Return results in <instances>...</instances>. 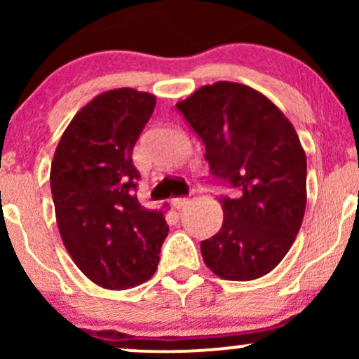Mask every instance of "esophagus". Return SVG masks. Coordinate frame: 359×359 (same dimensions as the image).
<instances>
[{
	"label": "esophagus",
	"mask_w": 359,
	"mask_h": 359,
	"mask_svg": "<svg viewBox=\"0 0 359 359\" xmlns=\"http://www.w3.org/2000/svg\"><path fill=\"white\" fill-rule=\"evenodd\" d=\"M189 204V197H175V199H172V205H174L175 209H182L184 205Z\"/></svg>",
	"instance_id": "34e87169"
}]
</instances>
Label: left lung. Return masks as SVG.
Here are the masks:
<instances>
[{
	"mask_svg": "<svg viewBox=\"0 0 359 359\" xmlns=\"http://www.w3.org/2000/svg\"><path fill=\"white\" fill-rule=\"evenodd\" d=\"M204 142L209 168L236 196L219 197V233L201 241L204 263L224 280L270 273L294 245L307 203V160L297 131L265 94L219 81L177 102Z\"/></svg>",
	"mask_w": 359,
	"mask_h": 359,
	"instance_id": "obj_1",
	"label": "left lung"
}]
</instances>
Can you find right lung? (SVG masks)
<instances>
[{
	"label": "right lung",
	"instance_id": "add662e5",
	"mask_svg": "<svg viewBox=\"0 0 359 359\" xmlns=\"http://www.w3.org/2000/svg\"><path fill=\"white\" fill-rule=\"evenodd\" d=\"M156 97L121 88L97 94L62 133L50 168L59 233L74 263L108 290L154 277L168 233L162 211L137 199L135 143Z\"/></svg>",
	"mask_w": 359,
	"mask_h": 359
}]
</instances>
